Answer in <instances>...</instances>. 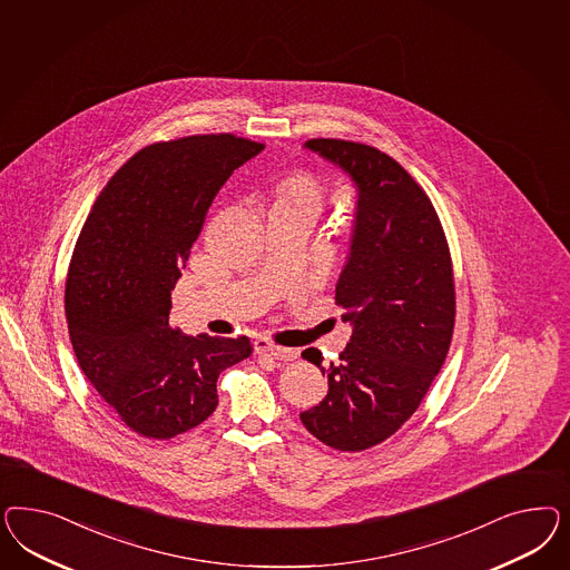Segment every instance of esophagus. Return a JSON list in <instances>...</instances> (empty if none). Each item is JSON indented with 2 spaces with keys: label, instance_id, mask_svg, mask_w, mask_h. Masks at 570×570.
<instances>
[{
  "label": "esophagus",
  "instance_id": "esophagus-1",
  "mask_svg": "<svg viewBox=\"0 0 570 570\" xmlns=\"http://www.w3.org/2000/svg\"><path fill=\"white\" fill-rule=\"evenodd\" d=\"M255 351H257L259 355H267V357L277 360V362H294V360L298 357V351H296V348L277 346L274 345V343H269V341H265V338H259V341L255 343Z\"/></svg>",
  "mask_w": 570,
  "mask_h": 570
}]
</instances>
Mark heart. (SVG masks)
<instances>
[{"instance_id":"obj_1","label":"heart","mask_w":570,"mask_h":570,"mask_svg":"<svg viewBox=\"0 0 570 570\" xmlns=\"http://www.w3.org/2000/svg\"><path fill=\"white\" fill-rule=\"evenodd\" d=\"M277 203L317 210L322 205V186L309 173H294L277 186Z\"/></svg>"}]
</instances>
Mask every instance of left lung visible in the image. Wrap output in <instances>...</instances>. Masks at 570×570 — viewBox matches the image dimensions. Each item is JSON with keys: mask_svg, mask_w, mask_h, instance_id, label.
Instances as JSON below:
<instances>
[{"mask_svg": "<svg viewBox=\"0 0 570 570\" xmlns=\"http://www.w3.org/2000/svg\"><path fill=\"white\" fill-rule=\"evenodd\" d=\"M305 148L348 173L357 207L336 284V305L353 334L328 365L317 348L301 353L328 376V395L301 422L328 448L363 451L412 417L448 357L455 324L451 255L431 198L395 158L346 139H309Z\"/></svg>", "mask_w": 570, "mask_h": 570, "instance_id": "1", "label": "left lung"}]
</instances>
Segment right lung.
Wrapping results in <instances>:
<instances>
[{
    "label": "right lung",
    "mask_w": 570,
    "mask_h": 570,
    "mask_svg": "<svg viewBox=\"0 0 570 570\" xmlns=\"http://www.w3.org/2000/svg\"><path fill=\"white\" fill-rule=\"evenodd\" d=\"M265 144L234 134L156 141L115 173L87 215L67 276L70 343L86 379L146 439L167 441L217 407V379L246 336H184L171 291L208 207Z\"/></svg>",
    "instance_id": "right-lung-1"
}]
</instances>
